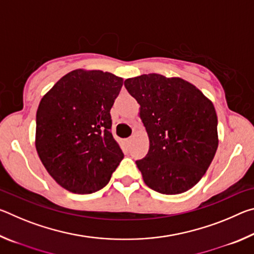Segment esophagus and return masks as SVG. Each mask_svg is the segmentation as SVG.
Instances as JSON below:
<instances>
[{
  "label": "esophagus",
  "mask_w": 254,
  "mask_h": 254,
  "mask_svg": "<svg viewBox=\"0 0 254 254\" xmlns=\"http://www.w3.org/2000/svg\"><path fill=\"white\" fill-rule=\"evenodd\" d=\"M126 141H127V145H130V144L132 143V141H133V136H131V137H128V139H127Z\"/></svg>",
  "instance_id": "1"
}]
</instances>
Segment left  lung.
<instances>
[{"instance_id": "obj_1", "label": "left lung", "mask_w": 254, "mask_h": 254, "mask_svg": "<svg viewBox=\"0 0 254 254\" xmlns=\"http://www.w3.org/2000/svg\"><path fill=\"white\" fill-rule=\"evenodd\" d=\"M127 91L139 103L149 151L136 166L147 186L177 195L199 182L218 147L212 101L180 77L148 74L127 78Z\"/></svg>"}]
</instances>
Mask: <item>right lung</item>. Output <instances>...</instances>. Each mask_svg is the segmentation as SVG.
<instances>
[{"label": "right lung", "instance_id": "right-lung-1", "mask_svg": "<svg viewBox=\"0 0 254 254\" xmlns=\"http://www.w3.org/2000/svg\"><path fill=\"white\" fill-rule=\"evenodd\" d=\"M122 85V77L111 72L75 69L41 98L36 149L48 174L67 190H100L123 159L110 114Z\"/></svg>", "mask_w": 254, "mask_h": 254}]
</instances>
